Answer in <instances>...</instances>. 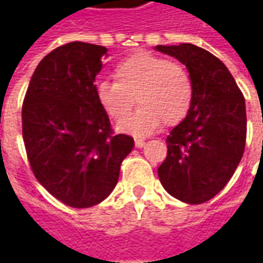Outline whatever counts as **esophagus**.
Segmentation results:
<instances>
[{"mask_svg":"<svg viewBox=\"0 0 263 263\" xmlns=\"http://www.w3.org/2000/svg\"><path fill=\"white\" fill-rule=\"evenodd\" d=\"M143 145H145V141L141 139V138H135V146L137 148H142Z\"/></svg>","mask_w":263,"mask_h":263,"instance_id":"esophagus-1","label":"esophagus"}]
</instances>
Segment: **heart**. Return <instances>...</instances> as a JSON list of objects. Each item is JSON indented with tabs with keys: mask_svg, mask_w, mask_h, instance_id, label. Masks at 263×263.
Instances as JSON below:
<instances>
[{
	"mask_svg": "<svg viewBox=\"0 0 263 263\" xmlns=\"http://www.w3.org/2000/svg\"><path fill=\"white\" fill-rule=\"evenodd\" d=\"M114 79L97 83L96 97L108 117L123 118L117 124L122 134L142 137L162 122L176 125L192 108L193 79L184 66L167 58L148 52L129 54L115 66ZM135 98L140 108L126 117Z\"/></svg>",
	"mask_w": 263,
	"mask_h": 263,
	"instance_id": "heart-1",
	"label": "heart"
}]
</instances>
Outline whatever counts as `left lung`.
<instances>
[{"mask_svg":"<svg viewBox=\"0 0 263 263\" xmlns=\"http://www.w3.org/2000/svg\"><path fill=\"white\" fill-rule=\"evenodd\" d=\"M156 50L186 65L194 97L186 118L166 138L167 155L158 169L166 192L187 204L220 193L242 158L247 139L245 100L226 65L192 43L158 45Z\"/></svg>","mask_w":263,"mask_h":263,"instance_id":"1","label":"left lung"}]
</instances>
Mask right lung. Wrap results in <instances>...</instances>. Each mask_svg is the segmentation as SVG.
Returning <instances> with one entry per match:
<instances>
[{
	"label": "right lung",
	"instance_id": "obj_1",
	"mask_svg": "<svg viewBox=\"0 0 263 263\" xmlns=\"http://www.w3.org/2000/svg\"><path fill=\"white\" fill-rule=\"evenodd\" d=\"M107 48L70 42L46 54L22 104V137L37 182L74 209L101 203L114 190L134 138L115 135L96 97Z\"/></svg>",
	"mask_w": 263,
	"mask_h": 263
}]
</instances>
